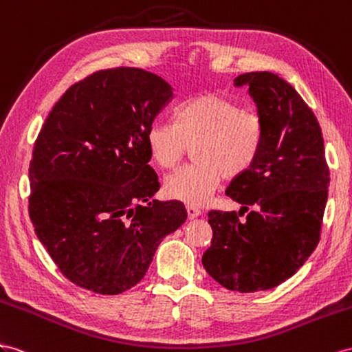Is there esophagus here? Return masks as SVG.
Wrapping results in <instances>:
<instances>
[{
  "label": "esophagus",
  "instance_id": "esophagus-1",
  "mask_svg": "<svg viewBox=\"0 0 352 352\" xmlns=\"http://www.w3.org/2000/svg\"><path fill=\"white\" fill-rule=\"evenodd\" d=\"M186 210H187V214H188V219H190V220L199 217V215L202 214V210L197 208V206H193V205H187Z\"/></svg>",
  "mask_w": 352,
  "mask_h": 352
}]
</instances>
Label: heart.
<instances>
[{
    "instance_id": "heart-1",
    "label": "heart",
    "mask_w": 352,
    "mask_h": 352,
    "mask_svg": "<svg viewBox=\"0 0 352 352\" xmlns=\"http://www.w3.org/2000/svg\"><path fill=\"white\" fill-rule=\"evenodd\" d=\"M263 123L254 113L217 94H205L179 105L174 123L155 122L147 132L151 160L174 168L188 146L195 164L165 179L170 199L204 205L223 177L235 178L254 165L263 142Z\"/></svg>"
}]
</instances>
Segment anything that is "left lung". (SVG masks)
I'll return each instance as SVG.
<instances>
[{"label":"left lung","mask_w":352,"mask_h":352,"mask_svg":"<svg viewBox=\"0 0 352 352\" xmlns=\"http://www.w3.org/2000/svg\"><path fill=\"white\" fill-rule=\"evenodd\" d=\"M235 87H248L263 123L258 157L236 177L226 195L239 213L210 211L211 247L202 265L232 292L269 290L293 276L320 241L330 183L317 117L296 89L266 71L241 74Z\"/></svg>","instance_id":"1"}]
</instances>
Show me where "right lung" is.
<instances>
[{"mask_svg": "<svg viewBox=\"0 0 352 352\" xmlns=\"http://www.w3.org/2000/svg\"><path fill=\"white\" fill-rule=\"evenodd\" d=\"M173 96L148 71H98L62 95L35 141V233L60 272L89 292L120 294L137 285L162 239L187 219L183 202H148L160 184L147 132Z\"/></svg>", "mask_w": 352, "mask_h": 352, "instance_id": "obj_1", "label": "right lung"}]
</instances>
